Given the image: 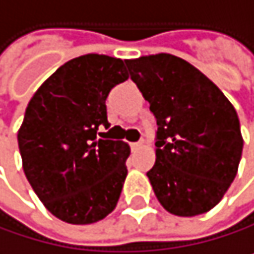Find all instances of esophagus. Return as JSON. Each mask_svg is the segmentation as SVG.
<instances>
[{
	"label": "esophagus",
	"instance_id": "1",
	"mask_svg": "<svg viewBox=\"0 0 254 254\" xmlns=\"http://www.w3.org/2000/svg\"><path fill=\"white\" fill-rule=\"evenodd\" d=\"M141 145H142V141H139V142H131V144H130V148H131V150H136V148H139Z\"/></svg>",
	"mask_w": 254,
	"mask_h": 254
}]
</instances>
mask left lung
Instances as JSON below:
<instances>
[{
    "label": "left lung",
    "instance_id": "obj_1",
    "mask_svg": "<svg viewBox=\"0 0 254 254\" xmlns=\"http://www.w3.org/2000/svg\"><path fill=\"white\" fill-rule=\"evenodd\" d=\"M126 63L157 121V159L147 173L157 200L179 217L210 210L235 180L243 154L235 107L180 57L162 53Z\"/></svg>",
    "mask_w": 254,
    "mask_h": 254
}]
</instances>
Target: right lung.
Masks as SVG:
<instances>
[{
  "mask_svg": "<svg viewBox=\"0 0 254 254\" xmlns=\"http://www.w3.org/2000/svg\"><path fill=\"white\" fill-rule=\"evenodd\" d=\"M128 72L121 59L86 54L62 65L30 100L18 133L22 167L45 207L69 224H91L115 209L130 148L101 139L106 98Z\"/></svg>",
  "mask_w": 254,
  "mask_h": 254,
  "instance_id": "add662e5",
  "label": "right lung"
}]
</instances>
